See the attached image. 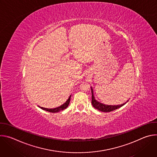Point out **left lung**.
Returning <instances> with one entry per match:
<instances>
[{
    "label": "left lung",
    "instance_id": "8db88e82",
    "mask_svg": "<svg viewBox=\"0 0 157 157\" xmlns=\"http://www.w3.org/2000/svg\"><path fill=\"white\" fill-rule=\"evenodd\" d=\"M91 93H92V105H93V107L100 110V111H102V112H104V113H108V112H110V111H113V110H114L116 109H117L119 108H120L121 107L123 106L124 105H125L128 101V100L125 102V103L124 104H122L121 105H105V104H104L102 103H101L99 102V101H98L97 100H96L95 99V97H94V92H93V87H91Z\"/></svg>",
    "mask_w": 157,
    "mask_h": 157
}]
</instances>
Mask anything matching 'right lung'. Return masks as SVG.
I'll return each instance as SVG.
<instances>
[{
  "label": "right lung",
  "instance_id": "1",
  "mask_svg": "<svg viewBox=\"0 0 157 157\" xmlns=\"http://www.w3.org/2000/svg\"><path fill=\"white\" fill-rule=\"evenodd\" d=\"M71 95H70V96L69 97L68 99L66 101V102H64L63 104H62L59 107H56V108L48 109V108H44V107H40V106H38V107H40L43 110H47L48 112H50V113H58V112H59L61 110H63L65 109L66 108H67V107L69 105V104H70V99H71Z\"/></svg>",
  "mask_w": 157,
  "mask_h": 157
}]
</instances>
